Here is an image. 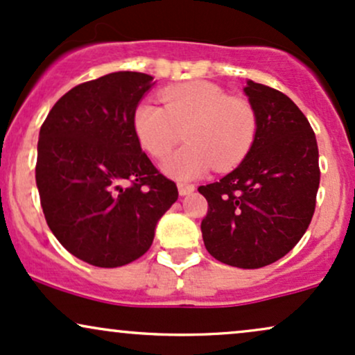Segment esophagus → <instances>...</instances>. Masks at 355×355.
<instances>
[{"label":"esophagus","mask_w":355,"mask_h":355,"mask_svg":"<svg viewBox=\"0 0 355 355\" xmlns=\"http://www.w3.org/2000/svg\"><path fill=\"white\" fill-rule=\"evenodd\" d=\"M193 190H195V185H191V183H178V193H180L182 197L190 195Z\"/></svg>","instance_id":"1"}]
</instances>
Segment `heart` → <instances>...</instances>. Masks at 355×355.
Segmentation results:
<instances>
[{
    "instance_id": "heart-1",
    "label": "heart",
    "mask_w": 355,
    "mask_h": 355,
    "mask_svg": "<svg viewBox=\"0 0 355 355\" xmlns=\"http://www.w3.org/2000/svg\"><path fill=\"white\" fill-rule=\"evenodd\" d=\"M164 107L141 101L133 112V132L141 148L165 158L182 140L189 145L172 155L164 170L178 180L229 170L243 160L257 135V113L247 100L229 96L209 81H189L160 93Z\"/></svg>"
}]
</instances>
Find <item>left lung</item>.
Here are the masks:
<instances>
[{
    "instance_id": "left-lung-1",
    "label": "left lung",
    "mask_w": 355,
    "mask_h": 355,
    "mask_svg": "<svg viewBox=\"0 0 355 355\" xmlns=\"http://www.w3.org/2000/svg\"><path fill=\"white\" fill-rule=\"evenodd\" d=\"M257 135L234 172L198 187L209 202L205 248L218 262L260 268L282 259L311 225L320 182L315 133L279 89L248 80Z\"/></svg>"
}]
</instances>
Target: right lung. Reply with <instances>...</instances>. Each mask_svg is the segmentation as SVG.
<instances>
[{"mask_svg":"<svg viewBox=\"0 0 355 355\" xmlns=\"http://www.w3.org/2000/svg\"><path fill=\"white\" fill-rule=\"evenodd\" d=\"M153 76L116 71L71 88L40 128L36 187L44 218L70 254L95 267L140 259L178 198L133 132Z\"/></svg>","mask_w":355,"mask_h":355,"instance_id":"right-lung-1","label":"right lung"}]
</instances>
